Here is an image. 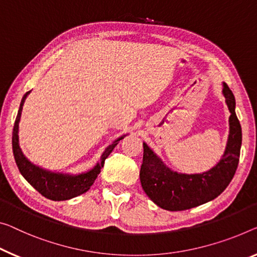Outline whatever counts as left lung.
<instances>
[{
    "label": "left lung",
    "mask_w": 257,
    "mask_h": 257,
    "mask_svg": "<svg viewBox=\"0 0 257 257\" xmlns=\"http://www.w3.org/2000/svg\"><path fill=\"white\" fill-rule=\"evenodd\" d=\"M223 94L231 116L230 134L222 159L203 173L185 175L172 171L144 142V159L140 181L146 194L154 203L170 211L191 209L216 199L228 186L238 168L242 133L235 115V100L228 86L223 82Z\"/></svg>",
    "instance_id": "obj_1"
}]
</instances>
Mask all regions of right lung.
Instances as JSON below:
<instances>
[{"label": "right lung", "instance_id": "obj_1", "mask_svg": "<svg viewBox=\"0 0 257 257\" xmlns=\"http://www.w3.org/2000/svg\"><path fill=\"white\" fill-rule=\"evenodd\" d=\"M31 93L27 92L23 96L21 106H19L17 117H16L14 132H13V151L16 164L21 171L22 176L25 178L37 191L45 197L53 201H64L70 200L72 197H76L80 194H84L92 186L94 181L97 178V175L101 172V169L103 168L104 161L110 155V153L116 147L118 141L123 139V137L118 138L117 140L112 142L105 148V151L101 155V159L95 167L87 172L80 173V175H64V173L51 172L48 170H43L37 167L33 163L26 159L24 155L21 147H19V120H21L22 110L24 102L26 97Z\"/></svg>", "mask_w": 257, "mask_h": 257}]
</instances>
